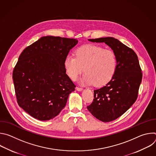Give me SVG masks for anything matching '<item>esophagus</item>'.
<instances>
[{
	"mask_svg": "<svg viewBox=\"0 0 156 156\" xmlns=\"http://www.w3.org/2000/svg\"><path fill=\"white\" fill-rule=\"evenodd\" d=\"M83 89L81 87H76V90L78 91H83Z\"/></svg>",
	"mask_w": 156,
	"mask_h": 156,
	"instance_id": "esophagus-1",
	"label": "esophagus"
}]
</instances>
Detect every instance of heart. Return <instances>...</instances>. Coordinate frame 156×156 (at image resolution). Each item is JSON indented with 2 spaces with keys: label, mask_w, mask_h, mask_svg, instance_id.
<instances>
[{
  "label": "heart",
  "mask_w": 156,
  "mask_h": 156,
  "mask_svg": "<svg viewBox=\"0 0 156 156\" xmlns=\"http://www.w3.org/2000/svg\"><path fill=\"white\" fill-rule=\"evenodd\" d=\"M75 55H66L63 61L65 72L72 80L77 79L83 68L86 73L81 81L84 84L102 86L114 76L117 62L112 51L95 44H87L78 48Z\"/></svg>",
  "instance_id": "obj_1"
}]
</instances>
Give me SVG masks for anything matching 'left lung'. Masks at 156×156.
<instances>
[{"mask_svg": "<svg viewBox=\"0 0 156 156\" xmlns=\"http://www.w3.org/2000/svg\"><path fill=\"white\" fill-rule=\"evenodd\" d=\"M93 42H105L114 51L117 62L114 76L105 86L94 91L93 102L87 108L98 120L113 121L136 101L142 72L136 54L117 39L112 37L88 39Z\"/></svg>", "mask_w": 156, "mask_h": 156, "instance_id": "left-lung-1", "label": "left lung"}]
</instances>
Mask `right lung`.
<instances>
[{
  "instance_id": "obj_1",
  "label": "right lung",
  "mask_w": 156,
  "mask_h": 156,
  "mask_svg": "<svg viewBox=\"0 0 156 156\" xmlns=\"http://www.w3.org/2000/svg\"><path fill=\"white\" fill-rule=\"evenodd\" d=\"M78 42L75 39L43 36L20 54L12 75L17 102L34 119H54L75 91L63 61Z\"/></svg>"
}]
</instances>
